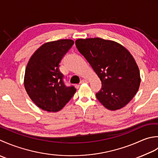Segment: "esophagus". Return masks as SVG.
<instances>
[{
	"label": "esophagus",
	"instance_id": "1",
	"mask_svg": "<svg viewBox=\"0 0 158 158\" xmlns=\"http://www.w3.org/2000/svg\"><path fill=\"white\" fill-rule=\"evenodd\" d=\"M89 82V80H86V79H83L81 81H80V83L82 84V83H88Z\"/></svg>",
	"mask_w": 158,
	"mask_h": 158
}]
</instances>
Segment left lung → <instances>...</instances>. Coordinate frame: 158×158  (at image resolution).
<instances>
[{
	"label": "left lung",
	"instance_id": "obj_1",
	"mask_svg": "<svg viewBox=\"0 0 158 158\" xmlns=\"http://www.w3.org/2000/svg\"><path fill=\"white\" fill-rule=\"evenodd\" d=\"M76 48L102 81L96 98L109 110L123 108L136 94L140 84L139 68L123 46L104 39H78Z\"/></svg>",
	"mask_w": 158,
	"mask_h": 158
}]
</instances>
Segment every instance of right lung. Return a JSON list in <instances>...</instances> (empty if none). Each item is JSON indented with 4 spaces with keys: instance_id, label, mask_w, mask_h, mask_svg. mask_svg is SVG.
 Masks as SVG:
<instances>
[{
    "instance_id": "1",
    "label": "right lung",
    "mask_w": 158,
    "mask_h": 158,
    "mask_svg": "<svg viewBox=\"0 0 158 158\" xmlns=\"http://www.w3.org/2000/svg\"><path fill=\"white\" fill-rule=\"evenodd\" d=\"M73 43L72 40L45 43L27 63L24 78L26 91L31 100L44 110H60L76 91L73 86L65 85L59 69L61 59Z\"/></svg>"
}]
</instances>
